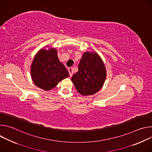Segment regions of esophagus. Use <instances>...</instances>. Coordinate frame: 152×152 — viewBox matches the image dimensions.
<instances>
[{
    "mask_svg": "<svg viewBox=\"0 0 152 152\" xmlns=\"http://www.w3.org/2000/svg\"><path fill=\"white\" fill-rule=\"evenodd\" d=\"M69 73H70V76H72V75H73V68H72V67H70V68H69Z\"/></svg>",
    "mask_w": 152,
    "mask_h": 152,
    "instance_id": "esophagus-1",
    "label": "esophagus"
}]
</instances>
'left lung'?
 <instances>
[{
  "label": "left lung",
  "mask_w": 152,
  "mask_h": 152,
  "mask_svg": "<svg viewBox=\"0 0 152 152\" xmlns=\"http://www.w3.org/2000/svg\"><path fill=\"white\" fill-rule=\"evenodd\" d=\"M106 77V67L100 56L94 52H86L83 53L78 72L73 75L72 81L77 92L85 96L98 92Z\"/></svg>",
  "instance_id": "obj_1"
}]
</instances>
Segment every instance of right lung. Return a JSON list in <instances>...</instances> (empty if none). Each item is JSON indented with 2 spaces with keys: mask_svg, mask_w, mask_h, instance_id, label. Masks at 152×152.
I'll list each match as a JSON object with an SVG mask.
<instances>
[{
  "mask_svg": "<svg viewBox=\"0 0 152 152\" xmlns=\"http://www.w3.org/2000/svg\"><path fill=\"white\" fill-rule=\"evenodd\" d=\"M31 74L35 85L45 91L53 89L69 76L68 70L58 59L57 50L52 48L41 49L37 53L31 64Z\"/></svg>",
  "mask_w": 152,
  "mask_h": 152,
  "instance_id": "right-lung-1",
  "label": "right lung"
}]
</instances>
